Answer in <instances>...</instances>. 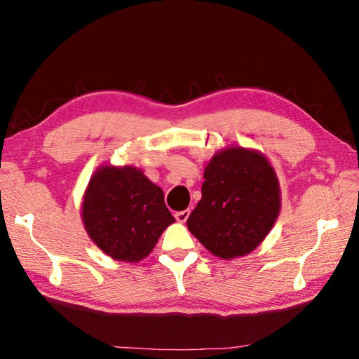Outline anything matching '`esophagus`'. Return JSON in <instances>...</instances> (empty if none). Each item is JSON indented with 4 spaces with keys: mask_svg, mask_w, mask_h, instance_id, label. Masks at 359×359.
<instances>
[{
    "mask_svg": "<svg viewBox=\"0 0 359 359\" xmlns=\"http://www.w3.org/2000/svg\"><path fill=\"white\" fill-rule=\"evenodd\" d=\"M188 217H190V210H180L175 214V220H177L179 223H185L188 220Z\"/></svg>",
    "mask_w": 359,
    "mask_h": 359,
    "instance_id": "34e87169",
    "label": "esophagus"
}]
</instances>
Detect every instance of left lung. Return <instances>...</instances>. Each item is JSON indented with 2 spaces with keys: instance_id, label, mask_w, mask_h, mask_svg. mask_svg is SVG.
Masks as SVG:
<instances>
[{
  "instance_id": "1",
  "label": "left lung",
  "mask_w": 359,
  "mask_h": 359,
  "mask_svg": "<svg viewBox=\"0 0 359 359\" xmlns=\"http://www.w3.org/2000/svg\"><path fill=\"white\" fill-rule=\"evenodd\" d=\"M201 193L187 226L212 255L223 259L253 252L280 214L276 169L261 151L241 145L210 158Z\"/></svg>"
}]
</instances>
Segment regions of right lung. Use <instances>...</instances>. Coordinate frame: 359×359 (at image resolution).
Wrapping results in <instances>:
<instances>
[{"instance_id":"1","label":"right lung","mask_w":359,"mask_h":359,"mask_svg":"<svg viewBox=\"0 0 359 359\" xmlns=\"http://www.w3.org/2000/svg\"><path fill=\"white\" fill-rule=\"evenodd\" d=\"M81 215L93 244L125 263L149 257L163 231L175 222L161 188L135 166L96 169L85 188Z\"/></svg>"}]
</instances>
